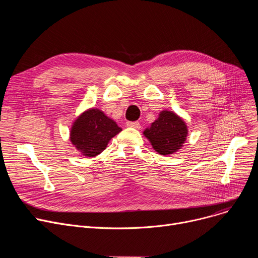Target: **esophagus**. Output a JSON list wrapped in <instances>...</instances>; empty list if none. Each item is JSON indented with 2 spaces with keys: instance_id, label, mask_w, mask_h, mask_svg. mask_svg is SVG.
I'll list each match as a JSON object with an SVG mask.
<instances>
[{
  "instance_id": "34e87169",
  "label": "esophagus",
  "mask_w": 258,
  "mask_h": 258,
  "mask_svg": "<svg viewBox=\"0 0 258 258\" xmlns=\"http://www.w3.org/2000/svg\"><path fill=\"white\" fill-rule=\"evenodd\" d=\"M126 125L128 127H134V128H137V130H139L141 127L138 121H128V122H126Z\"/></svg>"
}]
</instances>
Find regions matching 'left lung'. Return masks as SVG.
Wrapping results in <instances>:
<instances>
[{
  "label": "left lung",
  "instance_id": "8db88e82",
  "mask_svg": "<svg viewBox=\"0 0 258 258\" xmlns=\"http://www.w3.org/2000/svg\"><path fill=\"white\" fill-rule=\"evenodd\" d=\"M154 150L163 156H169L182 148L186 141L188 128L186 122L171 111H162L157 120L143 132Z\"/></svg>",
  "mask_w": 258,
  "mask_h": 258
}]
</instances>
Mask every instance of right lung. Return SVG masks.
Instances as JSON below:
<instances>
[{
    "instance_id": "1",
    "label": "right lung",
    "mask_w": 258,
    "mask_h": 258,
    "mask_svg": "<svg viewBox=\"0 0 258 258\" xmlns=\"http://www.w3.org/2000/svg\"><path fill=\"white\" fill-rule=\"evenodd\" d=\"M122 131L99 108H89L73 122L70 141L83 156L95 157L103 152L110 140Z\"/></svg>"
}]
</instances>
